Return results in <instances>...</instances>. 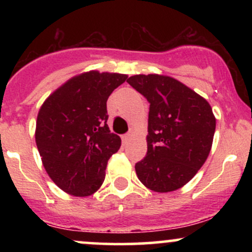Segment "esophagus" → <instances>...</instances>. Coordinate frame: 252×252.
Here are the masks:
<instances>
[{"label": "esophagus", "mask_w": 252, "mask_h": 252, "mask_svg": "<svg viewBox=\"0 0 252 252\" xmlns=\"http://www.w3.org/2000/svg\"><path fill=\"white\" fill-rule=\"evenodd\" d=\"M132 136H134V131H132V130H131V131H129L128 134H126V135L123 136V137H122L123 138V142H128V141L131 140Z\"/></svg>", "instance_id": "obj_1"}]
</instances>
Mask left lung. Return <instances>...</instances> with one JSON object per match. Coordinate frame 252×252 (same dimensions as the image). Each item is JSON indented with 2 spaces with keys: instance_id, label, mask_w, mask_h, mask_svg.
<instances>
[{
  "instance_id": "1",
  "label": "left lung",
  "mask_w": 252,
  "mask_h": 252,
  "mask_svg": "<svg viewBox=\"0 0 252 252\" xmlns=\"http://www.w3.org/2000/svg\"><path fill=\"white\" fill-rule=\"evenodd\" d=\"M149 102L146 158L135 164L147 189L158 193L181 189L206 161L216 130L212 108L175 78L136 74L126 80Z\"/></svg>"
}]
</instances>
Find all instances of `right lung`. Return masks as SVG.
Segmentation results:
<instances>
[{
    "label": "right lung",
    "instance_id": "obj_1",
    "mask_svg": "<svg viewBox=\"0 0 252 252\" xmlns=\"http://www.w3.org/2000/svg\"><path fill=\"white\" fill-rule=\"evenodd\" d=\"M122 73L89 71L72 77L46 98L36 118L35 142L52 181L74 196L102 186L121 137L106 124V100L126 80Z\"/></svg>",
    "mask_w": 252,
    "mask_h": 252
}]
</instances>
